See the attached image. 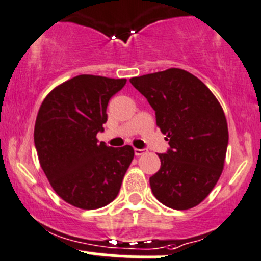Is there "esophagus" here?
Wrapping results in <instances>:
<instances>
[{"instance_id":"obj_1","label":"esophagus","mask_w":261,"mask_h":261,"mask_svg":"<svg viewBox=\"0 0 261 261\" xmlns=\"http://www.w3.org/2000/svg\"><path fill=\"white\" fill-rule=\"evenodd\" d=\"M143 153H146V149L134 148V154H136V156H142Z\"/></svg>"}]
</instances>
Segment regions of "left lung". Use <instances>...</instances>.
<instances>
[{
  "instance_id": "8db88e82",
  "label": "left lung",
  "mask_w": 261,
  "mask_h": 261,
  "mask_svg": "<svg viewBox=\"0 0 261 261\" xmlns=\"http://www.w3.org/2000/svg\"><path fill=\"white\" fill-rule=\"evenodd\" d=\"M156 112L170 149L159 154L161 167L149 177L156 199L172 210H190L210 195L226 160L228 128L213 92L180 68L130 79Z\"/></svg>"
}]
</instances>
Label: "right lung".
<instances>
[{
	"label": "right lung",
	"instance_id": "obj_1",
	"mask_svg": "<svg viewBox=\"0 0 261 261\" xmlns=\"http://www.w3.org/2000/svg\"><path fill=\"white\" fill-rule=\"evenodd\" d=\"M125 79L80 74L54 87L43 100L34 143L54 192L80 210H97L117 198L134 157L132 146L114 148L97 142L107 107Z\"/></svg>",
	"mask_w": 261,
	"mask_h": 261
}]
</instances>
